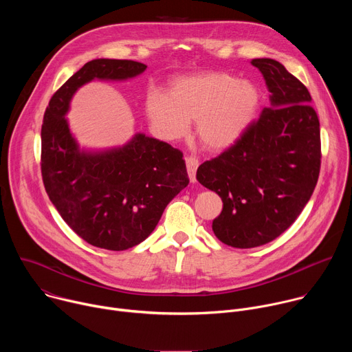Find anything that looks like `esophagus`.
I'll use <instances>...</instances> for the list:
<instances>
[{
    "label": "esophagus",
    "mask_w": 352,
    "mask_h": 352,
    "mask_svg": "<svg viewBox=\"0 0 352 352\" xmlns=\"http://www.w3.org/2000/svg\"><path fill=\"white\" fill-rule=\"evenodd\" d=\"M185 163H186V170H188L189 179H190V182H195L196 181V170L199 167V162L195 157H186Z\"/></svg>",
    "instance_id": "34e87169"
}]
</instances>
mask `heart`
<instances>
[{
  "label": "heart",
  "mask_w": 352,
  "mask_h": 352,
  "mask_svg": "<svg viewBox=\"0 0 352 352\" xmlns=\"http://www.w3.org/2000/svg\"><path fill=\"white\" fill-rule=\"evenodd\" d=\"M259 102V90L250 82L224 72H202L173 79L167 94L148 90L144 110L150 124L167 140L185 138L190 121H196L200 143L217 152L243 135Z\"/></svg>",
  "instance_id": "1"
}]
</instances>
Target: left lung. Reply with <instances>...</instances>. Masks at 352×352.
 Here are the masks:
<instances>
[{
  "mask_svg": "<svg viewBox=\"0 0 352 352\" xmlns=\"http://www.w3.org/2000/svg\"><path fill=\"white\" fill-rule=\"evenodd\" d=\"M250 64L266 80L270 106L235 144L196 171L223 200L214 235L241 249L276 239L296 220L314 193L322 157L320 124L305 85L276 60Z\"/></svg>",
  "mask_w": 352,
  "mask_h": 352,
  "instance_id": "left-lung-1",
  "label": "left lung"
}]
</instances>
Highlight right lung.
I'll return each mask as SVG.
<instances>
[{"label":"right lung","mask_w":352,"mask_h":352,"mask_svg":"<svg viewBox=\"0 0 352 352\" xmlns=\"http://www.w3.org/2000/svg\"><path fill=\"white\" fill-rule=\"evenodd\" d=\"M147 67L131 60L86 63L52 97L41 125V175L64 221L87 243L125 250L156 228L189 184L182 152L144 133L100 152L80 150L65 118L75 91L94 80H125Z\"/></svg>","instance_id":"right-lung-1"}]
</instances>
